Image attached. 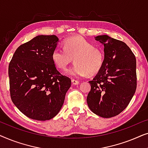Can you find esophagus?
Returning <instances> with one entry per match:
<instances>
[{"mask_svg": "<svg viewBox=\"0 0 148 148\" xmlns=\"http://www.w3.org/2000/svg\"><path fill=\"white\" fill-rule=\"evenodd\" d=\"M71 82H72L73 85H78L79 83V81L75 80V79H72Z\"/></svg>", "mask_w": 148, "mask_h": 148, "instance_id": "esophagus-1", "label": "esophagus"}]
</instances>
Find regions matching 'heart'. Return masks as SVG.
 I'll list each match as a JSON object with an SVG mask.
<instances>
[{
    "label": "heart",
    "mask_w": 148,
    "mask_h": 148,
    "mask_svg": "<svg viewBox=\"0 0 148 148\" xmlns=\"http://www.w3.org/2000/svg\"><path fill=\"white\" fill-rule=\"evenodd\" d=\"M52 58L56 66L64 71L74 59L75 64L66 74L79 77L98 73L104 64V54L85 38L73 37L64 41V49L55 48L52 52Z\"/></svg>",
    "instance_id": "1"
}]
</instances>
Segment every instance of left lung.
Returning <instances> with one entry per match:
<instances>
[{
    "instance_id": "obj_1",
    "label": "left lung",
    "mask_w": 148,
    "mask_h": 148,
    "mask_svg": "<svg viewBox=\"0 0 148 148\" xmlns=\"http://www.w3.org/2000/svg\"><path fill=\"white\" fill-rule=\"evenodd\" d=\"M104 46L102 68L90 81L87 97L89 108L103 118L116 116L124 110L136 90V58L125 42L108 35L94 38Z\"/></svg>"
}]
</instances>
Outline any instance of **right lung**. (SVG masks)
<instances>
[{"mask_svg":"<svg viewBox=\"0 0 148 148\" xmlns=\"http://www.w3.org/2000/svg\"><path fill=\"white\" fill-rule=\"evenodd\" d=\"M59 40L39 35L19 46L9 65L11 98L29 118L50 120L59 112L71 81L56 69L52 58Z\"/></svg>","mask_w":148,"mask_h":148,"instance_id":"add662e5","label":"right lung"}]
</instances>
